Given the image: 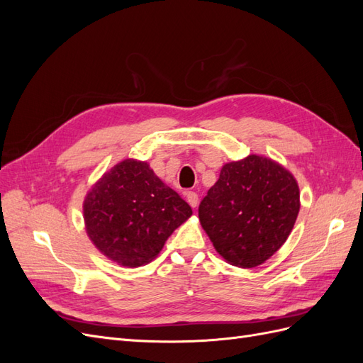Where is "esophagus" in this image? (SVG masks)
<instances>
[{"mask_svg": "<svg viewBox=\"0 0 363 363\" xmlns=\"http://www.w3.org/2000/svg\"><path fill=\"white\" fill-rule=\"evenodd\" d=\"M186 200H188V203H189V206H191L192 208H195L196 206H199V195H196V194L192 192V191L186 192Z\"/></svg>", "mask_w": 363, "mask_h": 363, "instance_id": "34e87169", "label": "esophagus"}]
</instances>
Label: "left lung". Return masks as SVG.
<instances>
[{"mask_svg":"<svg viewBox=\"0 0 363 363\" xmlns=\"http://www.w3.org/2000/svg\"><path fill=\"white\" fill-rule=\"evenodd\" d=\"M300 212L292 172L265 156L228 162L199 207L218 255L238 268H256L286 242Z\"/></svg>","mask_w":363,"mask_h":363,"instance_id":"obj_1","label":"left lung"}]
</instances>
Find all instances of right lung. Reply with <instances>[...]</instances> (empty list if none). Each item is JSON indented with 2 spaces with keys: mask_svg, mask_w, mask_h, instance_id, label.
<instances>
[{
  "mask_svg": "<svg viewBox=\"0 0 363 363\" xmlns=\"http://www.w3.org/2000/svg\"><path fill=\"white\" fill-rule=\"evenodd\" d=\"M192 215L191 206L164 184L147 162L125 159L103 174L83 203L86 233L121 267L156 259L167 239Z\"/></svg>",
  "mask_w": 363,
  "mask_h": 363,
  "instance_id": "right-lung-1",
  "label": "right lung"
}]
</instances>
